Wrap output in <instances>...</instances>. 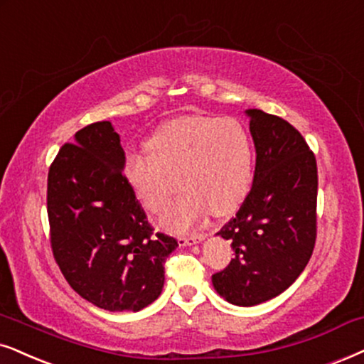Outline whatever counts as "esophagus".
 Listing matches in <instances>:
<instances>
[{
  "label": "esophagus",
  "instance_id": "obj_1",
  "mask_svg": "<svg viewBox=\"0 0 364 364\" xmlns=\"http://www.w3.org/2000/svg\"><path fill=\"white\" fill-rule=\"evenodd\" d=\"M205 233H191V235H186V237H179L178 242L179 245H195V243L205 240Z\"/></svg>",
  "mask_w": 364,
  "mask_h": 364
}]
</instances>
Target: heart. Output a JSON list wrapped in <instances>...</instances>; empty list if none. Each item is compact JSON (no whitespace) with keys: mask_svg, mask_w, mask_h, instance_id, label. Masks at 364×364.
<instances>
[{"mask_svg":"<svg viewBox=\"0 0 364 364\" xmlns=\"http://www.w3.org/2000/svg\"><path fill=\"white\" fill-rule=\"evenodd\" d=\"M148 148L151 153H127L124 174L139 203L151 213L168 203L178 178L183 191L161 215V225L169 232H186L208 210L215 216L230 215L245 200L254 149L237 119H174L151 137Z\"/></svg>","mask_w":364,"mask_h":364,"instance_id":"b5f03b06","label":"heart"}]
</instances>
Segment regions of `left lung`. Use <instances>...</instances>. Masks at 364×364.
<instances>
[{
  "label": "left lung",
  "instance_id": "left-lung-1",
  "mask_svg": "<svg viewBox=\"0 0 364 364\" xmlns=\"http://www.w3.org/2000/svg\"><path fill=\"white\" fill-rule=\"evenodd\" d=\"M257 151L254 185L216 235L235 257L211 275L220 296L257 306L282 294L309 262L317 237V164L304 137L282 117L248 109Z\"/></svg>",
  "mask_w": 364,
  "mask_h": 364
}]
</instances>
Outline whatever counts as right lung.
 I'll return each mask as SVG.
<instances>
[{
	"mask_svg": "<svg viewBox=\"0 0 364 364\" xmlns=\"http://www.w3.org/2000/svg\"><path fill=\"white\" fill-rule=\"evenodd\" d=\"M121 139L109 121L80 129L48 169L53 259L85 301L114 312L141 311L159 297L176 238L154 233L127 183Z\"/></svg>",
	"mask_w": 364,
	"mask_h": 364,
	"instance_id": "add662e5",
	"label": "right lung"
}]
</instances>
